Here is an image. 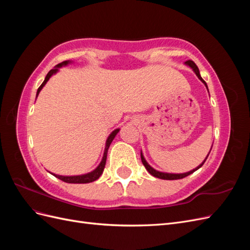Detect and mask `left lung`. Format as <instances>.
I'll return each instance as SVG.
<instances>
[{
  "mask_svg": "<svg viewBox=\"0 0 250 250\" xmlns=\"http://www.w3.org/2000/svg\"><path fill=\"white\" fill-rule=\"evenodd\" d=\"M186 64H188V66H191L192 69H193V71L195 72V74L197 75V77L204 83V85H206L207 87H208V85H207V83H206V81H204L202 78H201V76H200V74H199V70H198V66L195 64V62H193V60H188V62H186ZM210 150H211V148H210ZM210 152V151H209ZM209 154V153H208ZM208 156L206 157V160H204L203 162H202V164H200L197 168H195V169H193L192 171H190V172H187V173H181V174H172V173H164V172H160V171H156V170H154L152 167H151V166L146 162V160L145 158H144V156H143V154L141 153V158H142V163H143V165L145 166V168L147 169V171L151 174V175H153L154 177H157V178H161V179H167V180H174V179H181V178H185V177H187L188 175H190V174H192V173H194L196 170H198L201 166L206 163V161H207V158H208Z\"/></svg>",
  "mask_w": 250,
  "mask_h": 250,
  "instance_id": "8db88e82",
  "label": "left lung"
}]
</instances>
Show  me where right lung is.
I'll return each instance as SVG.
<instances>
[{
	"label": "right lung",
	"instance_id": "obj_1",
	"mask_svg": "<svg viewBox=\"0 0 250 250\" xmlns=\"http://www.w3.org/2000/svg\"><path fill=\"white\" fill-rule=\"evenodd\" d=\"M69 62H70L69 60H66V62H62V63L57 64V65L54 67V69H52V70L47 74V76H46V78H44L43 82L42 83V85L39 87V89H37L36 97L39 96V94H40V92L42 90V87L44 86V84H46V83L48 82V80L50 79V77L52 76V75L55 74L56 72H58V67L62 66V65H66ZM119 130H120V129L113 130V131L109 134V137L107 138V141H106V146H105V150H104V154H103L102 161H101L100 165L98 166V167H97L94 171L89 172V173H87V174H84V175H77V176H62V175H56V174H53V173H52V174H53V175H54L55 177H57L58 179L62 180V181H64V183H67V184H88V183H92V181L97 180L98 178H99V177L101 176V174L103 173V170H104V167H105V164H106V157H107L108 148H109V146H110V144H111L112 140L115 139L117 133L119 132Z\"/></svg>",
	"mask_w": 250,
	"mask_h": 250
}]
</instances>
